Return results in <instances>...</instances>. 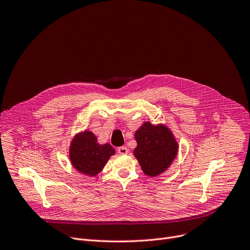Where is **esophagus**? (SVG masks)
Returning <instances> with one entry per match:
<instances>
[{"label":"esophagus","mask_w":250,"mask_h":250,"mask_svg":"<svg viewBox=\"0 0 250 250\" xmlns=\"http://www.w3.org/2000/svg\"><path fill=\"white\" fill-rule=\"evenodd\" d=\"M117 151L120 153V154H125V153H127L129 151V149L126 146H120V147L117 148Z\"/></svg>","instance_id":"34e87169"}]
</instances>
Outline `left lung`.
<instances>
[{"instance_id": "obj_1", "label": "left lung", "mask_w": 250, "mask_h": 250, "mask_svg": "<svg viewBox=\"0 0 250 250\" xmlns=\"http://www.w3.org/2000/svg\"><path fill=\"white\" fill-rule=\"evenodd\" d=\"M135 139L137 146L133 153L146 175L154 177L168 169L176 157L178 145L167 127L146 122L135 132Z\"/></svg>"}]
</instances>
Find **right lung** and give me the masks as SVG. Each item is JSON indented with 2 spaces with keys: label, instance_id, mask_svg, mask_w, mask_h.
Instances as JSON below:
<instances>
[{
  "label": "right lung",
  "instance_id": "add662e5",
  "mask_svg": "<svg viewBox=\"0 0 250 250\" xmlns=\"http://www.w3.org/2000/svg\"><path fill=\"white\" fill-rule=\"evenodd\" d=\"M114 153L115 149L111 145H99L96 135L90 131L77 134L70 146V160L73 167L88 176L99 174Z\"/></svg>",
  "mask_w": 250,
  "mask_h": 250
}]
</instances>
